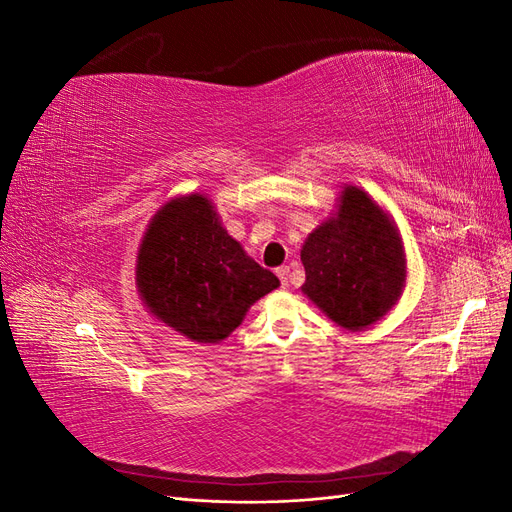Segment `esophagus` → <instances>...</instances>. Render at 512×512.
Wrapping results in <instances>:
<instances>
[{"instance_id":"34e87169","label":"esophagus","mask_w":512,"mask_h":512,"mask_svg":"<svg viewBox=\"0 0 512 512\" xmlns=\"http://www.w3.org/2000/svg\"><path fill=\"white\" fill-rule=\"evenodd\" d=\"M277 277H280L282 288H288V286H290V284H288V277H290V269H288V267H280V269H277Z\"/></svg>"}]
</instances>
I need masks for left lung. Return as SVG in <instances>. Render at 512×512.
Instances as JSON below:
<instances>
[{
  "label": "left lung",
  "mask_w": 512,
  "mask_h": 512,
  "mask_svg": "<svg viewBox=\"0 0 512 512\" xmlns=\"http://www.w3.org/2000/svg\"><path fill=\"white\" fill-rule=\"evenodd\" d=\"M301 292L344 331L374 327L404 294L406 247L391 213L365 190L344 183L335 211L303 247Z\"/></svg>",
  "instance_id": "1"
}]
</instances>
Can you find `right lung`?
<instances>
[{
	"mask_svg": "<svg viewBox=\"0 0 512 512\" xmlns=\"http://www.w3.org/2000/svg\"><path fill=\"white\" fill-rule=\"evenodd\" d=\"M277 286L280 280L245 254L200 192L166 200L138 245V297L164 327L196 344L224 342Z\"/></svg>",
	"mask_w": 512,
	"mask_h": 512,
	"instance_id": "obj_1",
	"label": "right lung"
}]
</instances>
